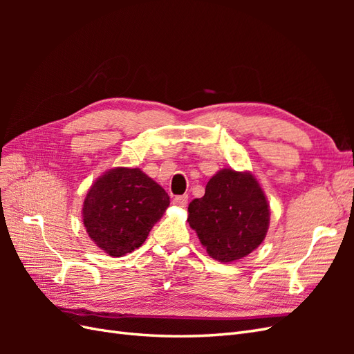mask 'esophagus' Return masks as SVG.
<instances>
[{"label": "esophagus", "instance_id": "obj_1", "mask_svg": "<svg viewBox=\"0 0 354 354\" xmlns=\"http://www.w3.org/2000/svg\"><path fill=\"white\" fill-rule=\"evenodd\" d=\"M187 195H180V196H176L174 198V205H177V207H180V208H185L186 205H187Z\"/></svg>", "mask_w": 354, "mask_h": 354}]
</instances>
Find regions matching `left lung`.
Segmentation results:
<instances>
[{"instance_id":"8db88e82","label":"left lung","mask_w":354,"mask_h":354,"mask_svg":"<svg viewBox=\"0 0 354 354\" xmlns=\"http://www.w3.org/2000/svg\"><path fill=\"white\" fill-rule=\"evenodd\" d=\"M187 221L214 260L230 263L259 248L270 223V209L257 178L223 168L205 195L189 203Z\"/></svg>"}]
</instances>
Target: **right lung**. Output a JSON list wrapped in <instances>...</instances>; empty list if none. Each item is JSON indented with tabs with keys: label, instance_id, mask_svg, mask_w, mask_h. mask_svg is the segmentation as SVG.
<instances>
[{
	"label": "right lung",
	"instance_id": "1",
	"mask_svg": "<svg viewBox=\"0 0 354 354\" xmlns=\"http://www.w3.org/2000/svg\"><path fill=\"white\" fill-rule=\"evenodd\" d=\"M169 196L138 168L116 167L94 181L82 205L90 239L111 257L133 252L164 216Z\"/></svg>",
	"mask_w": 354,
	"mask_h": 354
}]
</instances>
